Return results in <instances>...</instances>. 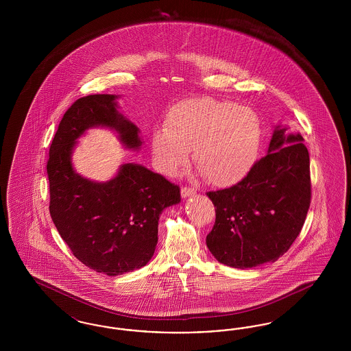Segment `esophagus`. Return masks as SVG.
<instances>
[{"label":"esophagus","mask_w":351,"mask_h":351,"mask_svg":"<svg viewBox=\"0 0 351 351\" xmlns=\"http://www.w3.org/2000/svg\"><path fill=\"white\" fill-rule=\"evenodd\" d=\"M196 193L195 188H189V186H183L182 188V196L183 197H188V196H193Z\"/></svg>","instance_id":"1"}]
</instances>
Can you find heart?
<instances>
[{"label":"heart","instance_id":"obj_1","mask_svg":"<svg viewBox=\"0 0 351 351\" xmlns=\"http://www.w3.org/2000/svg\"><path fill=\"white\" fill-rule=\"evenodd\" d=\"M256 113L230 101L209 97L186 99L168 110L165 128L151 134L155 165L173 173L193 159L201 175L213 185L229 186L250 171L261 146Z\"/></svg>","mask_w":351,"mask_h":351}]
</instances>
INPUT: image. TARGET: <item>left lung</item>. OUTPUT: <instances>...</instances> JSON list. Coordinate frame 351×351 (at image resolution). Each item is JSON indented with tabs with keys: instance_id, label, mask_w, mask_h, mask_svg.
I'll return each instance as SVG.
<instances>
[{
	"instance_id": "1",
	"label": "left lung",
	"mask_w": 351,
	"mask_h": 351,
	"mask_svg": "<svg viewBox=\"0 0 351 351\" xmlns=\"http://www.w3.org/2000/svg\"><path fill=\"white\" fill-rule=\"evenodd\" d=\"M300 134L274 130L268 154L230 188L206 192L216 221L206 246L219 263L252 268L275 262L300 234L311 205L309 152Z\"/></svg>"
}]
</instances>
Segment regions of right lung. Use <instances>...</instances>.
Instances as JSON below:
<instances>
[{"label": "right lung", "instance_id": "add662e5", "mask_svg": "<svg viewBox=\"0 0 351 351\" xmlns=\"http://www.w3.org/2000/svg\"><path fill=\"white\" fill-rule=\"evenodd\" d=\"M116 99L90 95L75 101L59 123L47 162L50 215L58 232L83 265L109 276L149 263L160 213L180 202L179 185L141 165L121 166L106 183L75 172L71 154L89 128H110L128 149L141 147L139 129L118 112Z\"/></svg>", "mask_w": 351, "mask_h": 351}]
</instances>
